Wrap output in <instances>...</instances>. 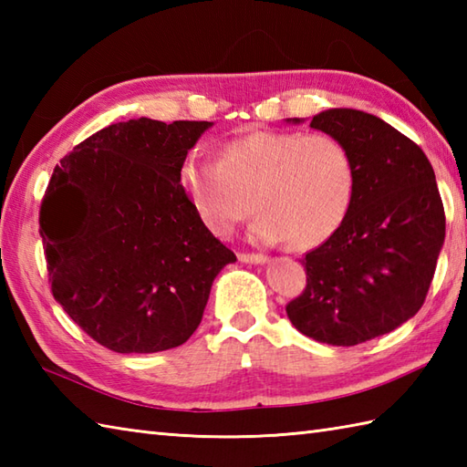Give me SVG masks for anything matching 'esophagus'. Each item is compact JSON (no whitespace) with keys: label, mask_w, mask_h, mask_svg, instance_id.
<instances>
[{"label":"esophagus","mask_w":467,"mask_h":467,"mask_svg":"<svg viewBox=\"0 0 467 467\" xmlns=\"http://www.w3.org/2000/svg\"><path fill=\"white\" fill-rule=\"evenodd\" d=\"M239 261L241 263H254V265H263L269 259H266V254L261 253H239Z\"/></svg>","instance_id":"esophagus-1"}]
</instances>
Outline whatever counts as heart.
Masks as SVG:
<instances>
[{
	"label": "heart",
	"instance_id": "obj_1",
	"mask_svg": "<svg viewBox=\"0 0 467 467\" xmlns=\"http://www.w3.org/2000/svg\"><path fill=\"white\" fill-rule=\"evenodd\" d=\"M357 164L329 134L254 130L228 140L221 158L188 154L178 182L202 224L226 236L256 208L253 236L315 249L339 231L357 194ZM255 194V202L250 196Z\"/></svg>",
	"mask_w": 467,
	"mask_h": 467
}]
</instances>
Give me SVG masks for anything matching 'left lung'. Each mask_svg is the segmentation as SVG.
<instances>
[{
	"mask_svg": "<svg viewBox=\"0 0 467 467\" xmlns=\"http://www.w3.org/2000/svg\"><path fill=\"white\" fill-rule=\"evenodd\" d=\"M311 128L349 148L359 178L343 226L305 254L306 286L286 315L315 341L351 347L421 309L445 239L443 202L428 156L381 118L333 108Z\"/></svg>",
	"mask_w": 467,
	"mask_h": 467,
	"instance_id": "left-lung-1",
	"label": "left lung"
}]
</instances>
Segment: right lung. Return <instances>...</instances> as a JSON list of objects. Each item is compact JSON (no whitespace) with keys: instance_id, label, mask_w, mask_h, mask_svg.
I'll return each mask as SVG.
<instances>
[{"instance_id":"1","label":"right lung","mask_w":467,"mask_h":467,"mask_svg":"<svg viewBox=\"0 0 467 467\" xmlns=\"http://www.w3.org/2000/svg\"><path fill=\"white\" fill-rule=\"evenodd\" d=\"M211 126L118 122L54 168L39 206L54 299L106 349L156 353L188 341L214 276L236 261L178 182Z\"/></svg>"}]
</instances>
